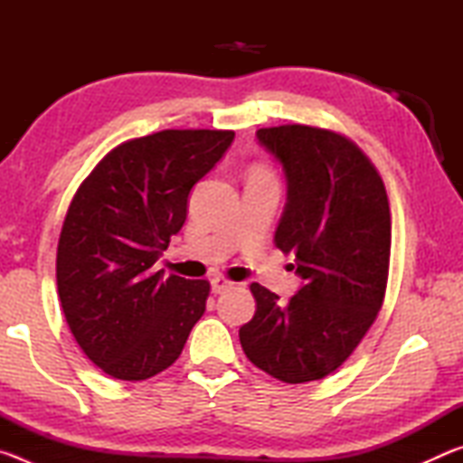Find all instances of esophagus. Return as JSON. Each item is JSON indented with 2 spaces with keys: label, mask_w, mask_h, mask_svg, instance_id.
I'll list each match as a JSON object with an SVG mask.
<instances>
[{
  "label": "esophagus",
  "mask_w": 463,
  "mask_h": 463,
  "mask_svg": "<svg viewBox=\"0 0 463 463\" xmlns=\"http://www.w3.org/2000/svg\"><path fill=\"white\" fill-rule=\"evenodd\" d=\"M232 286H234V281L226 279L222 276H218V278L213 279V292L214 294H222V292H226V289H231Z\"/></svg>",
  "instance_id": "esophagus-1"
}]
</instances>
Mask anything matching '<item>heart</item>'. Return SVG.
<instances>
[{"label":"heart","instance_id":"obj_1","mask_svg":"<svg viewBox=\"0 0 463 463\" xmlns=\"http://www.w3.org/2000/svg\"><path fill=\"white\" fill-rule=\"evenodd\" d=\"M255 171H265V169H263V167H257V169H255Z\"/></svg>","mask_w":463,"mask_h":463}]
</instances>
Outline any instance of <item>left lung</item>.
Instances as JSON below:
<instances>
[{"mask_svg": "<svg viewBox=\"0 0 463 463\" xmlns=\"http://www.w3.org/2000/svg\"><path fill=\"white\" fill-rule=\"evenodd\" d=\"M288 179L276 245L304 286L289 298L250 284L257 310L241 326L249 362L286 383L323 380L354 354L383 304L392 221L378 169L341 132L284 124L257 130Z\"/></svg>", "mask_w": 463, "mask_h": 463, "instance_id": "1", "label": "left lung"}]
</instances>
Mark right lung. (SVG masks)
I'll use <instances>...</instances> for the list:
<instances>
[{
	"label": "right lung",
	"instance_id": "right-lung-1",
	"mask_svg": "<svg viewBox=\"0 0 463 463\" xmlns=\"http://www.w3.org/2000/svg\"><path fill=\"white\" fill-rule=\"evenodd\" d=\"M232 130H161L104 155L77 187L57 247V288L75 341L101 372L138 382L182 355L208 279L153 271L179 232L194 184Z\"/></svg>",
	"mask_w": 463,
	"mask_h": 463
}]
</instances>
